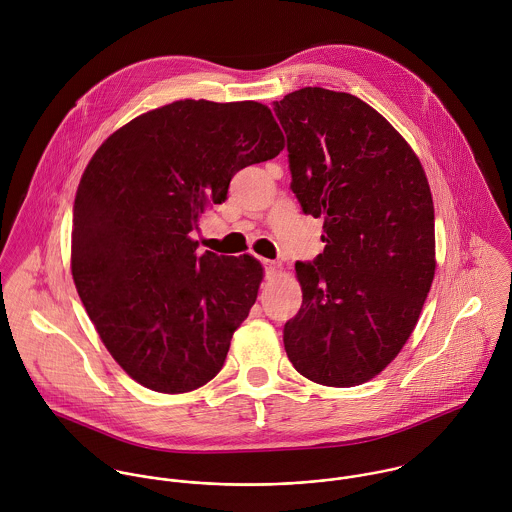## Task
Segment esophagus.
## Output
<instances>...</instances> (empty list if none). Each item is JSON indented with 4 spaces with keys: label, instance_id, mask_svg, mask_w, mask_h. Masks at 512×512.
I'll list each match as a JSON object with an SVG mask.
<instances>
[{
    "label": "esophagus",
    "instance_id": "obj_1",
    "mask_svg": "<svg viewBox=\"0 0 512 512\" xmlns=\"http://www.w3.org/2000/svg\"><path fill=\"white\" fill-rule=\"evenodd\" d=\"M264 268H266V274H280L282 272V266L274 260H264Z\"/></svg>",
    "mask_w": 512,
    "mask_h": 512
}]
</instances>
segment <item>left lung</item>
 Here are the masks:
<instances>
[{"label":"left lung","mask_w":512,"mask_h":512,"mask_svg":"<svg viewBox=\"0 0 512 512\" xmlns=\"http://www.w3.org/2000/svg\"><path fill=\"white\" fill-rule=\"evenodd\" d=\"M292 191L323 217L325 250L297 262L303 303L284 347L305 378H374L412 335L436 272L434 201L420 159L361 98L305 86L274 102Z\"/></svg>","instance_id":"1"}]
</instances>
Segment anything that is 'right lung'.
<instances>
[{"label":"right lung","mask_w":512,"mask_h":512,"mask_svg":"<svg viewBox=\"0 0 512 512\" xmlns=\"http://www.w3.org/2000/svg\"><path fill=\"white\" fill-rule=\"evenodd\" d=\"M282 149L260 102L177 100L114 132L84 169L74 286L110 355L149 390L189 392L224 365L264 272L248 254H197L189 234L236 171Z\"/></svg>","instance_id":"add662e5"}]
</instances>
